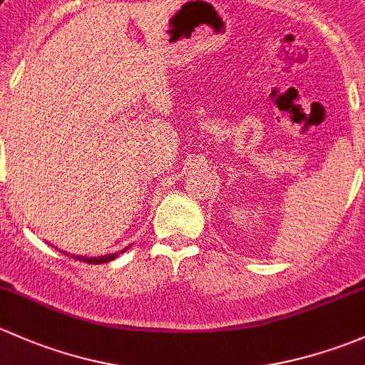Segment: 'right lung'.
Wrapping results in <instances>:
<instances>
[{"instance_id": "add662e5", "label": "right lung", "mask_w": 365, "mask_h": 365, "mask_svg": "<svg viewBox=\"0 0 365 365\" xmlns=\"http://www.w3.org/2000/svg\"><path fill=\"white\" fill-rule=\"evenodd\" d=\"M130 247V246H128ZM128 247H125V250L121 251V253H125V251L128 250ZM119 253H112V255H103V257H95V258H88V257H75V255H71V258H75V260H81V262H86V264H105V262H110L114 260L115 257H118Z\"/></svg>"}]
</instances>
